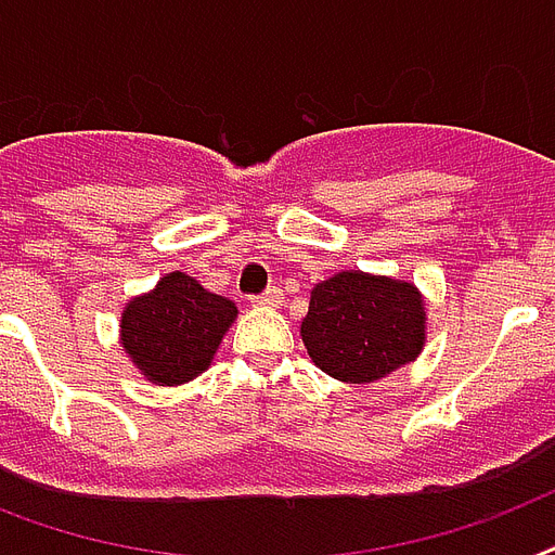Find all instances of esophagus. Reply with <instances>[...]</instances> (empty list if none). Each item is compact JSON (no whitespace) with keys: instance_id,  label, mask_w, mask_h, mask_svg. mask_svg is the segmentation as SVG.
Listing matches in <instances>:
<instances>
[{"instance_id":"1","label":"esophagus","mask_w":555,"mask_h":555,"mask_svg":"<svg viewBox=\"0 0 555 555\" xmlns=\"http://www.w3.org/2000/svg\"><path fill=\"white\" fill-rule=\"evenodd\" d=\"M282 299H285V296H282L279 287H268L261 296H253V305H259V308H279Z\"/></svg>"}]
</instances>
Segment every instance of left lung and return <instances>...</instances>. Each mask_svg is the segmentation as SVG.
Masks as SVG:
<instances>
[{"instance_id":"1","label":"left lung","mask_w":555,"mask_h":555,"mask_svg":"<svg viewBox=\"0 0 555 555\" xmlns=\"http://www.w3.org/2000/svg\"><path fill=\"white\" fill-rule=\"evenodd\" d=\"M317 369L343 383H377L421 357L426 302L405 279L343 270L317 282L299 328Z\"/></svg>"}]
</instances>
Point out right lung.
I'll return each instance as SVG.
<instances>
[{
  "label": "right lung",
  "mask_w": 555,
  "mask_h": 555,
  "mask_svg": "<svg viewBox=\"0 0 555 555\" xmlns=\"http://www.w3.org/2000/svg\"><path fill=\"white\" fill-rule=\"evenodd\" d=\"M238 317L233 299L172 270L120 313V348L155 386H184L209 369Z\"/></svg>",
  "instance_id": "obj_1"
}]
</instances>
